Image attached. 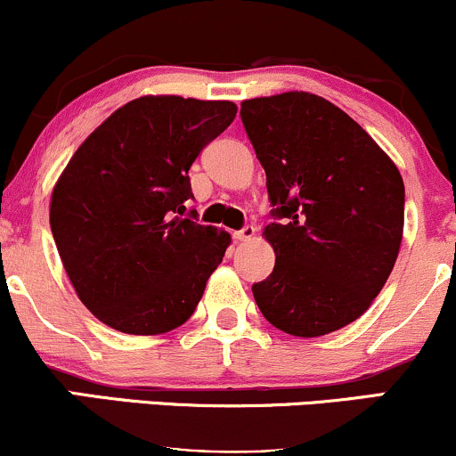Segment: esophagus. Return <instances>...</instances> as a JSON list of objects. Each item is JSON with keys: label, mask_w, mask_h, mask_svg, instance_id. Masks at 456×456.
I'll return each instance as SVG.
<instances>
[{"label": "esophagus", "mask_w": 456, "mask_h": 456, "mask_svg": "<svg viewBox=\"0 0 456 456\" xmlns=\"http://www.w3.org/2000/svg\"><path fill=\"white\" fill-rule=\"evenodd\" d=\"M255 232H257V229H255L253 224H246V227L240 229V232L233 233V238L238 240V242H248V240L255 238Z\"/></svg>", "instance_id": "obj_1"}]
</instances>
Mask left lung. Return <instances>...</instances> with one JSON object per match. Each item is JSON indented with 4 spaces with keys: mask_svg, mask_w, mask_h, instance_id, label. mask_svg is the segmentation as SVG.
Segmentation results:
<instances>
[{
    "mask_svg": "<svg viewBox=\"0 0 456 456\" xmlns=\"http://www.w3.org/2000/svg\"><path fill=\"white\" fill-rule=\"evenodd\" d=\"M265 169L276 264L255 282L274 328L323 337L373 305L399 257L405 186L390 156L347 113L308 92L250 98L240 109Z\"/></svg>",
    "mask_w": 456,
    "mask_h": 456,
    "instance_id": "left-lung-1",
    "label": "left lung"
}]
</instances>
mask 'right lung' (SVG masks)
<instances>
[{
    "label": "right lung",
    "mask_w": 456,
    "mask_h": 456,
    "mask_svg": "<svg viewBox=\"0 0 456 456\" xmlns=\"http://www.w3.org/2000/svg\"><path fill=\"white\" fill-rule=\"evenodd\" d=\"M229 101L141 96L78 145L51 195V232L78 300L124 334L186 322L232 235L182 218L188 169L233 122Z\"/></svg>",
    "instance_id": "right-lung-1"
}]
</instances>
